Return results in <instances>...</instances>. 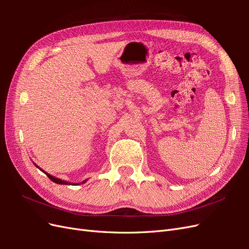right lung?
Returning <instances> with one entry per match:
<instances>
[{
	"label": "right lung",
	"instance_id": "obj_1",
	"mask_svg": "<svg viewBox=\"0 0 249 249\" xmlns=\"http://www.w3.org/2000/svg\"><path fill=\"white\" fill-rule=\"evenodd\" d=\"M34 165H35V166L37 167V168H38L39 170H41L42 172H44V173H46V175L48 176V178L51 179V180H53V182H54V183H56V184H59V185H72V186H77V185H80V184H84L85 182H87V179H85V180H83V182L82 183H71V182H66V180H64V179H61V178H55V177H53V176H51L50 175V173H48V172H46V171H44L43 169H41L39 166H38V165H36L35 163H34Z\"/></svg>",
	"mask_w": 249,
	"mask_h": 249
}]
</instances>
